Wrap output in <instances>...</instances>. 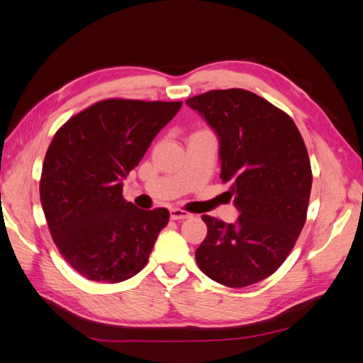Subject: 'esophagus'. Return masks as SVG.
Listing matches in <instances>:
<instances>
[{"instance_id": "esophagus-1", "label": "esophagus", "mask_w": 363, "mask_h": 363, "mask_svg": "<svg viewBox=\"0 0 363 363\" xmlns=\"http://www.w3.org/2000/svg\"><path fill=\"white\" fill-rule=\"evenodd\" d=\"M169 215H171V219H174V221H177V219H188V218L192 216L189 212L182 211V208H177V207L171 208Z\"/></svg>"}]
</instances>
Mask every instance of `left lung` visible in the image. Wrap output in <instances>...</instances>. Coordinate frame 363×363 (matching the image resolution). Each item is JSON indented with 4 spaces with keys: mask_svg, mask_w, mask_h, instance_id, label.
Returning a JSON list of instances; mask_svg holds the SVG:
<instances>
[{
    "mask_svg": "<svg viewBox=\"0 0 363 363\" xmlns=\"http://www.w3.org/2000/svg\"><path fill=\"white\" fill-rule=\"evenodd\" d=\"M186 104L218 135L219 177L240 213L235 224L201 216L207 236L195 260L224 286H250L279 269L301 233L312 189L307 148L292 118L250 91H208Z\"/></svg>",
    "mask_w": 363,
    "mask_h": 363,
    "instance_id": "left-lung-1",
    "label": "left lung"
}]
</instances>
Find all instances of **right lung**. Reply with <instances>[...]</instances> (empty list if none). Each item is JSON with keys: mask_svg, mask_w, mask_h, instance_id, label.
I'll use <instances>...</instances> for the list:
<instances>
[{"mask_svg": "<svg viewBox=\"0 0 363 363\" xmlns=\"http://www.w3.org/2000/svg\"><path fill=\"white\" fill-rule=\"evenodd\" d=\"M182 101L111 98L74 115L54 135L40 175V203L62 257L87 280L124 281L147 265L169 212L123 199V179Z\"/></svg>", "mask_w": 363, "mask_h": 363, "instance_id": "right-lung-1", "label": "right lung"}]
</instances>
